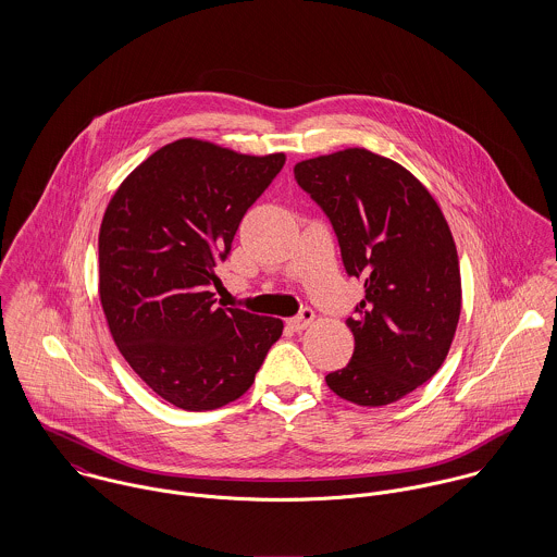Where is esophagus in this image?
Masks as SVG:
<instances>
[{
	"mask_svg": "<svg viewBox=\"0 0 557 557\" xmlns=\"http://www.w3.org/2000/svg\"><path fill=\"white\" fill-rule=\"evenodd\" d=\"M313 319H315V313H313L311 309H302L298 318L287 321V325H289L294 332H302V330H307V327L313 323Z\"/></svg>",
	"mask_w": 557,
	"mask_h": 557,
	"instance_id": "obj_1",
	"label": "esophagus"
}]
</instances>
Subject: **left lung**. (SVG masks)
Instances as JSON below:
<instances>
[{"label": "left lung", "mask_w": 557, "mask_h": 557, "mask_svg": "<svg viewBox=\"0 0 557 557\" xmlns=\"http://www.w3.org/2000/svg\"><path fill=\"white\" fill-rule=\"evenodd\" d=\"M296 182L330 219L349 276L364 283L349 364L325 375L349 403L382 407L444 364L461 315L450 227L431 193L395 160L364 148L302 160Z\"/></svg>", "instance_id": "obj_1"}]
</instances>
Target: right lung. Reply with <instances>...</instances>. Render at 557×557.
<instances>
[{
	"instance_id": "right-lung-1",
	"label": "right lung",
	"mask_w": 557,
	"mask_h": 557,
	"mask_svg": "<svg viewBox=\"0 0 557 557\" xmlns=\"http://www.w3.org/2000/svg\"><path fill=\"white\" fill-rule=\"evenodd\" d=\"M285 164L201 139L144 160L111 197L98 234V294L131 369L171 405L208 411L255 382L283 321L223 309L210 285L246 210Z\"/></svg>"
}]
</instances>
